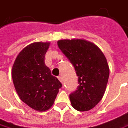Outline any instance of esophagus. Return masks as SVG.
Returning a JSON list of instances; mask_svg holds the SVG:
<instances>
[{"label":"esophagus","mask_w":128,"mask_h":128,"mask_svg":"<svg viewBox=\"0 0 128 128\" xmlns=\"http://www.w3.org/2000/svg\"><path fill=\"white\" fill-rule=\"evenodd\" d=\"M58 79H59V80H60L62 83V82H63V78H62V77L61 76H58Z\"/></svg>","instance_id":"esophagus-1"}]
</instances>
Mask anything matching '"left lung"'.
I'll return each instance as SVG.
<instances>
[{
    "label": "left lung",
    "instance_id": "1",
    "mask_svg": "<svg viewBox=\"0 0 128 128\" xmlns=\"http://www.w3.org/2000/svg\"><path fill=\"white\" fill-rule=\"evenodd\" d=\"M58 45L78 76L79 86L69 96L73 108L80 112L92 110L102 98L108 84L110 68L105 56L84 39H61Z\"/></svg>",
    "mask_w": 128,
    "mask_h": 128
}]
</instances>
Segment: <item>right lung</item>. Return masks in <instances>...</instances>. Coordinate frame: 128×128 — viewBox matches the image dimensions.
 I'll return each instance as SVG.
<instances>
[{
  "mask_svg": "<svg viewBox=\"0 0 128 128\" xmlns=\"http://www.w3.org/2000/svg\"><path fill=\"white\" fill-rule=\"evenodd\" d=\"M50 42H34L18 53L12 69L14 87L22 101L30 108L45 112L52 106L61 82L44 62Z\"/></svg>",
  "mask_w": 128,
  "mask_h": 128,
  "instance_id": "add662e5",
  "label": "right lung"
}]
</instances>
